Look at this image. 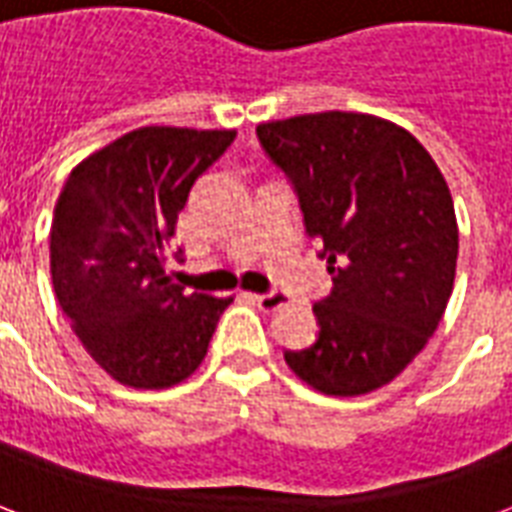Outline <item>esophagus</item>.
<instances>
[{
    "label": "esophagus",
    "mask_w": 512,
    "mask_h": 512,
    "mask_svg": "<svg viewBox=\"0 0 512 512\" xmlns=\"http://www.w3.org/2000/svg\"><path fill=\"white\" fill-rule=\"evenodd\" d=\"M252 298H255L257 306L263 308V311H268V314H271V311H279L282 306H287V298H284L282 292H271V295H252Z\"/></svg>",
    "instance_id": "esophagus-1"
}]
</instances>
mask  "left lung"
Segmentation results:
<instances>
[{
  "mask_svg": "<svg viewBox=\"0 0 512 512\" xmlns=\"http://www.w3.org/2000/svg\"><path fill=\"white\" fill-rule=\"evenodd\" d=\"M292 179L333 292L314 303L319 338L284 351L322 395L357 397L400 376L438 330L454 290V198L424 144L368 112H314L257 126Z\"/></svg>",
  "mask_w": 512,
  "mask_h": 512,
  "instance_id": "left-lung-1",
  "label": "left lung"
}]
</instances>
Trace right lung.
Wrapping results in <instances>:
<instances>
[{
    "label": "right lung",
    "instance_id": "add662e5",
    "mask_svg": "<svg viewBox=\"0 0 512 512\" xmlns=\"http://www.w3.org/2000/svg\"><path fill=\"white\" fill-rule=\"evenodd\" d=\"M233 139V128H136L77 163L58 195L53 290L117 384L169 389L193 376L233 303L190 292L166 271L190 187Z\"/></svg>",
    "mask_w": 512,
    "mask_h": 512
}]
</instances>
